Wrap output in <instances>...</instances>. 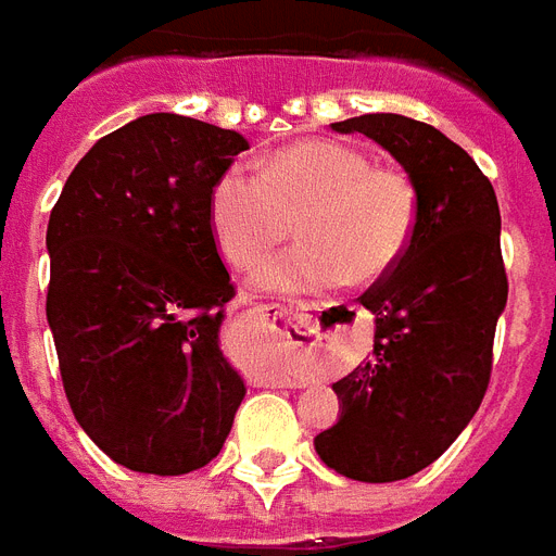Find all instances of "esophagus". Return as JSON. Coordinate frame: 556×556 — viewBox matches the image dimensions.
I'll return each mask as SVG.
<instances>
[{
    "instance_id": "1",
    "label": "esophagus",
    "mask_w": 556,
    "mask_h": 556,
    "mask_svg": "<svg viewBox=\"0 0 556 556\" xmlns=\"http://www.w3.org/2000/svg\"><path fill=\"white\" fill-rule=\"evenodd\" d=\"M325 305L317 302H300V305H291V308H279V317H286L288 323H293L296 333H302L305 340H323V323H325ZM265 386H296V377H282V374H268L265 377Z\"/></svg>"
}]
</instances>
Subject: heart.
Segmentation results:
<instances>
[{
  "label": "heart",
  "instance_id": "1",
  "mask_svg": "<svg viewBox=\"0 0 556 556\" xmlns=\"http://www.w3.org/2000/svg\"><path fill=\"white\" fill-rule=\"evenodd\" d=\"M417 191L405 174L374 168L359 148L308 139L260 160V174L228 168L211 191V228L225 260L251 268L300 216V245L265 260L260 291L323 293L394 270L417 231Z\"/></svg>",
  "mask_w": 556,
  "mask_h": 556
}]
</instances>
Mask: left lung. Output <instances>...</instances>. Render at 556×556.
Wrapping results in <instances>:
<instances>
[{
    "mask_svg": "<svg viewBox=\"0 0 556 556\" xmlns=\"http://www.w3.org/2000/svg\"><path fill=\"white\" fill-rule=\"evenodd\" d=\"M386 148L417 191V231L396 268L359 296L374 356L333 382L340 419L314 437L325 466L394 482L442 457L480 408L508 300L500 205L457 142L426 122L365 114L333 122Z\"/></svg>",
    "mask_w": 556,
    "mask_h": 556,
    "instance_id": "1",
    "label": "left lung"
}]
</instances>
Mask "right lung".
I'll use <instances>...</instances> for the list:
<instances>
[{"mask_svg":"<svg viewBox=\"0 0 556 556\" xmlns=\"http://www.w3.org/2000/svg\"><path fill=\"white\" fill-rule=\"evenodd\" d=\"M242 151L237 130L139 116L85 153L51 211L62 386L85 434L130 471L207 466L245 396L219 349L233 286L211 231V191Z\"/></svg>","mask_w":556,"mask_h":556,"instance_id":"add662e5","label":"right lung"}]
</instances>
